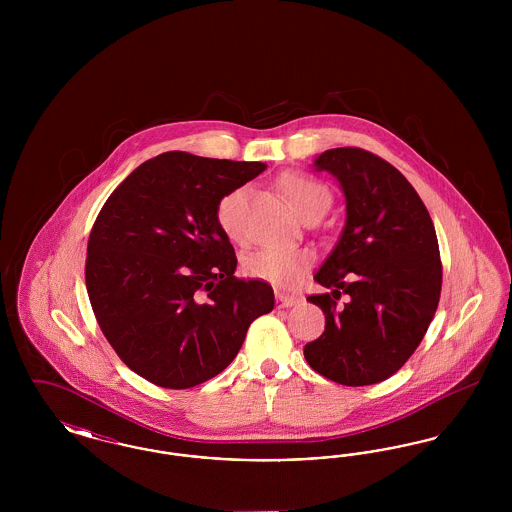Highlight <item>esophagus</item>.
<instances>
[{
	"label": "esophagus",
	"instance_id": "1",
	"mask_svg": "<svg viewBox=\"0 0 512 512\" xmlns=\"http://www.w3.org/2000/svg\"><path fill=\"white\" fill-rule=\"evenodd\" d=\"M297 303H299V299H297L295 295L280 292L276 293V305L282 307V309H284V307L288 309V307H293V305H297Z\"/></svg>",
	"mask_w": 512,
	"mask_h": 512
}]
</instances>
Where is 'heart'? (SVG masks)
I'll return each instance as SVG.
<instances>
[{
  "label": "heart",
  "mask_w": 512,
  "mask_h": 512,
  "mask_svg": "<svg viewBox=\"0 0 512 512\" xmlns=\"http://www.w3.org/2000/svg\"><path fill=\"white\" fill-rule=\"evenodd\" d=\"M284 194L288 195L293 209L305 217L313 211H324L330 203V192L315 178L299 172L284 174L280 180ZM247 188L240 186L224 195L217 207V220L222 232L242 242L245 236L244 213ZM313 265V253L305 247H261L244 259V270L259 280L270 282L278 288H295Z\"/></svg>",
  "instance_id": "heart-1"
}]
</instances>
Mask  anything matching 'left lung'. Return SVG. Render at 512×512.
Listing matches in <instances>:
<instances>
[{"label": "left lung", "instance_id": "left-lung-1", "mask_svg": "<svg viewBox=\"0 0 512 512\" xmlns=\"http://www.w3.org/2000/svg\"><path fill=\"white\" fill-rule=\"evenodd\" d=\"M313 167L340 182L345 226L315 274L330 293L307 297L322 309L326 326L303 355L343 386L378 384L407 363L438 309L434 222L409 180L370 151L328 149ZM341 292L348 295L343 306Z\"/></svg>", "mask_w": 512, "mask_h": 512}]
</instances>
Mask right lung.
<instances>
[{"mask_svg":"<svg viewBox=\"0 0 512 512\" xmlns=\"http://www.w3.org/2000/svg\"><path fill=\"white\" fill-rule=\"evenodd\" d=\"M265 163L161 153L128 174L88 240L86 288L122 363L186 390L234 361L249 324L274 307L263 280H238L219 201Z\"/></svg>","mask_w":512,"mask_h":512,"instance_id":"add662e5","label":"right lung"}]
</instances>
